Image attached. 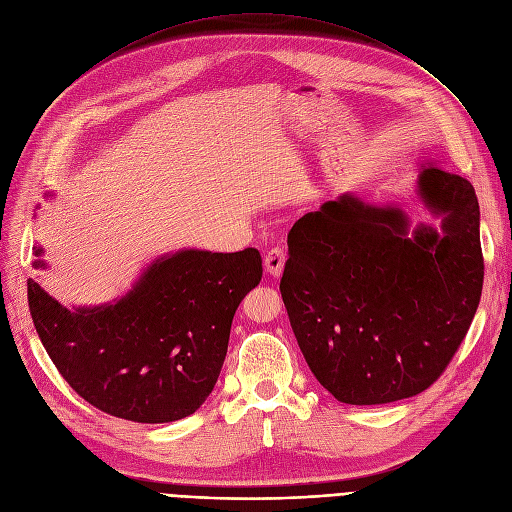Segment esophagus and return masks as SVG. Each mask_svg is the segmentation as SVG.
<instances>
[{
	"mask_svg": "<svg viewBox=\"0 0 512 512\" xmlns=\"http://www.w3.org/2000/svg\"><path fill=\"white\" fill-rule=\"evenodd\" d=\"M263 261H265V270L270 272V276H280L284 270V263H286V253L282 249L274 247L263 255Z\"/></svg>",
	"mask_w": 512,
	"mask_h": 512,
	"instance_id": "esophagus-1",
	"label": "esophagus"
}]
</instances>
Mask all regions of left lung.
<instances>
[{"label":"left lung","instance_id":"obj_1","mask_svg":"<svg viewBox=\"0 0 512 512\" xmlns=\"http://www.w3.org/2000/svg\"><path fill=\"white\" fill-rule=\"evenodd\" d=\"M418 192L441 234L408 236L399 209L341 196L288 232L280 293L303 358L351 406L429 389L452 362L483 288L479 203L464 177L422 169Z\"/></svg>","mask_w":512,"mask_h":512}]
</instances>
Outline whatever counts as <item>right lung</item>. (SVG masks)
Returning <instances> with one entry per match:
<instances>
[{
  "mask_svg": "<svg viewBox=\"0 0 512 512\" xmlns=\"http://www.w3.org/2000/svg\"><path fill=\"white\" fill-rule=\"evenodd\" d=\"M261 272L251 247L190 249L154 261L110 305L71 311L33 278L27 295L37 335L71 389L110 416L157 425L203 406L224 366L236 307Z\"/></svg>",
  "mask_w": 512,
  "mask_h": 512,
  "instance_id": "add662e5",
  "label": "right lung"
}]
</instances>
